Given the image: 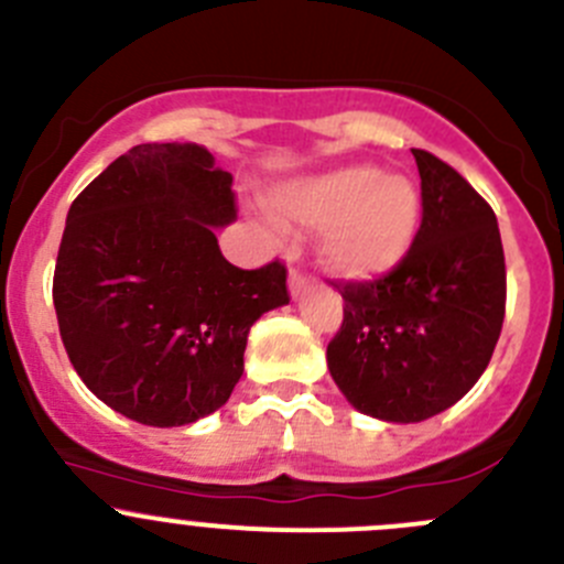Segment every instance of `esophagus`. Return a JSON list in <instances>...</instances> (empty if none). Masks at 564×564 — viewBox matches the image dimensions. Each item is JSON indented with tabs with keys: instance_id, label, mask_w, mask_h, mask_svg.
Returning <instances> with one entry per match:
<instances>
[{
	"instance_id": "34e87169",
	"label": "esophagus",
	"mask_w": 564,
	"mask_h": 564,
	"mask_svg": "<svg viewBox=\"0 0 564 564\" xmlns=\"http://www.w3.org/2000/svg\"><path fill=\"white\" fill-rule=\"evenodd\" d=\"M296 257L299 254H293V260H296ZM288 282H291V293H293V296H302V293L307 291V285H310V276L302 271V268L293 265L291 268V279H288Z\"/></svg>"
}]
</instances>
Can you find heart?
I'll return each instance as SVG.
<instances>
[{
	"mask_svg": "<svg viewBox=\"0 0 564 564\" xmlns=\"http://www.w3.org/2000/svg\"><path fill=\"white\" fill-rule=\"evenodd\" d=\"M273 202L302 227H324L321 257L343 276H379L399 265L421 224V193L401 174L348 165L291 182Z\"/></svg>",
	"mask_w": 564,
	"mask_h": 564,
	"instance_id": "1",
	"label": "heart"
}]
</instances>
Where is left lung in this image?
Segmentation results:
<instances>
[{"instance_id": "left-lung-1", "label": "left lung", "mask_w": 564, "mask_h": 564, "mask_svg": "<svg viewBox=\"0 0 564 564\" xmlns=\"http://www.w3.org/2000/svg\"><path fill=\"white\" fill-rule=\"evenodd\" d=\"M421 227L379 279L335 282L343 324L329 373L366 415L415 423L457 404L485 373L507 310V265L492 207L459 171L412 149Z\"/></svg>"}]
</instances>
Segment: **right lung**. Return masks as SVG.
<instances>
[{
  "label": "right lung",
  "instance_id": "1",
  "mask_svg": "<svg viewBox=\"0 0 564 564\" xmlns=\"http://www.w3.org/2000/svg\"><path fill=\"white\" fill-rule=\"evenodd\" d=\"M198 143H143L72 202L52 279L57 326L90 393L147 426L227 404L246 337L291 302L285 262L243 271L218 249L232 174Z\"/></svg>",
  "mask_w": 564,
  "mask_h": 564
}]
</instances>
